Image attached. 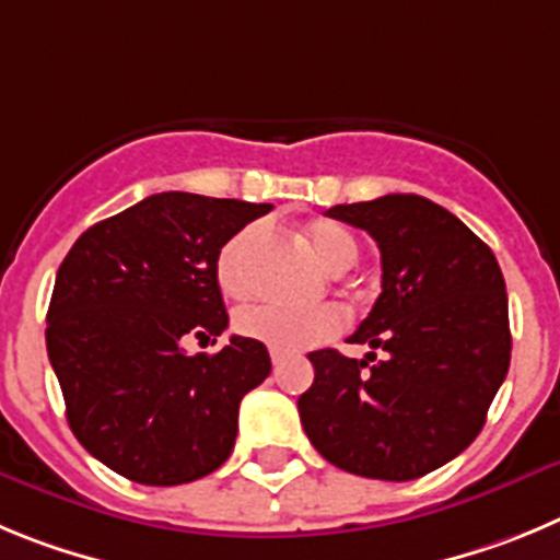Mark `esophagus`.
Wrapping results in <instances>:
<instances>
[{"mask_svg": "<svg viewBox=\"0 0 560 560\" xmlns=\"http://www.w3.org/2000/svg\"><path fill=\"white\" fill-rule=\"evenodd\" d=\"M270 362H273V368L279 371V368L287 362V354H279V351H273V354H270Z\"/></svg>", "mask_w": 560, "mask_h": 560, "instance_id": "esophagus-1", "label": "esophagus"}]
</instances>
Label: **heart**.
Listing matches in <instances>:
<instances>
[{
	"label": "heart",
	"mask_w": 560,
	"mask_h": 560,
	"mask_svg": "<svg viewBox=\"0 0 560 560\" xmlns=\"http://www.w3.org/2000/svg\"><path fill=\"white\" fill-rule=\"evenodd\" d=\"M306 243L315 250L326 270L342 273L354 268L360 259V240L349 225L337 220H315L306 225ZM268 245V225L250 223L236 231L218 256V281L231 299H248L256 290V270L259 256ZM342 329V317L337 310H284V306H248L236 315V331L248 340L261 342L279 354L315 349L331 340Z\"/></svg>",
	"instance_id": "heart-1"
}]
</instances>
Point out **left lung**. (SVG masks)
Instances as JSON below:
<instances>
[{"instance_id":"8db88e82","label":"left lung","mask_w":560,"mask_h":560,"mask_svg":"<svg viewBox=\"0 0 560 560\" xmlns=\"http://www.w3.org/2000/svg\"><path fill=\"white\" fill-rule=\"evenodd\" d=\"M382 254V292L349 337L365 360L312 351L306 438L331 466L371 480L424 477L480 435L511 365L508 292L475 231L421 195L331 206Z\"/></svg>"}]
</instances>
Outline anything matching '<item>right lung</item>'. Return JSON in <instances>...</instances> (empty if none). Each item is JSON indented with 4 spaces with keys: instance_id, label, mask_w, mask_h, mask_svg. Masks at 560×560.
I'll use <instances>...</instances> for the list:
<instances>
[{
    "instance_id": "obj_1",
    "label": "right lung",
    "mask_w": 560,
    "mask_h": 560,
    "mask_svg": "<svg viewBox=\"0 0 560 560\" xmlns=\"http://www.w3.org/2000/svg\"><path fill=\"white\" fill-rule=\"evenodd\" d=\"M270 203L150 195L92 225L60 261L47 354L67 421L89 455L142 486L211 475L236 441L240 401L268 380L261 342L231 335L218 354L180 337L229 326L218 256Z\"/></svg>"
}]
</instances>
